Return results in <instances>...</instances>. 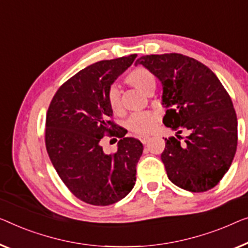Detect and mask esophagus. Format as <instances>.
<instances>
[{"label": "esophagus", "mask_w": 248, "mask_h": 248, "mask_svg": "<svg viewBox=\"0 0 248 248\" xmlns=\"http://www.w3.org/2000/svg\"><path fill=\"white\" fill-rule=\"evenodd\" d=\"M139 139H140V141H141V142L143 143V145H146V143L150 140V137H148V136H141Z\"/></svg>", "instance_id": "1"}]
</instances>
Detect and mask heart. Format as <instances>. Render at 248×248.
I'll return each mask as SVG.
<instances>
[{
  "mask_svg": "<svg viewBox=\"0 0 248 248\" xmlns=\"http://www.w3.org/2000/svg\"><path fill=\"white\" fill-rule=\"evenodd\" d=\"M124 81L146 94L154 92L157 83L156 77L154 73L146 68H141V66L132 69L125 76ZM107 102H108L109 108L112 110L113 113L121 114L124 112L120 91L118 87L111 86L109 88L108 92H107ZM157 123L158 116L156 113L149 111L137 112L127 120V127L129 130L136 135H147L150 134L156 128Z\"/></svg>",
  "mask_w": 248,
  "mask_h": 248,
  "instance_id": "heart-1",
  "label": "heart"
}]
</instances>
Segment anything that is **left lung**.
<instances>
[{"label":"left lung","mask_w":248,"mask_h":248,"mask_svg":"<svg viewBox=\"0 0 248 248\" xmlns=\"http://www.w3.org/2000/svg\"><path fill=\"white\" fill-rule=\"evenodd\" d=\"M135 64H142L162 84L167 108L162 123L176 131L165 139L161 154L169 180L191 193L212 189L228 171L237 148L230 94L212 70L186 55H143Z\"/></svg>","instance_id":"obj_1"}]
</instances>
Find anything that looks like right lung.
<instances>
[{"mask_svg":"<svg viewBox=\"0 0 248 248\" xmlns=\"http://www.w3.org/2000/svg\"><path fill=\"white\" fill-rule=\"evenodd\" d=\"M136 58L130 54L82 69L58 89L47 109V155L69 190L87 204H114L135 186L143 146L138 139L124 137L127 130L111 120L107 92ZM106 134L120 138L116 153L103 151L101 140Z\"/></svg>","mask_w":248,"mask_h":248,"instance_id":"add662e5","label":"right lung"}]
</instances>
